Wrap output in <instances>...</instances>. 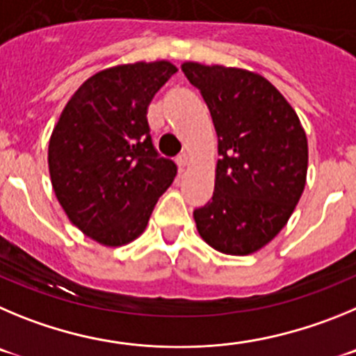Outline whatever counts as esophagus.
<instances>
[{
    "mask_svg": "<svg viewBox=\"0 0 356 356\" xmlns=\"http://www.w3.org/2000/svg\"><path fill=\"white\" fill-rule=\"evenodd\" d=\"M175 163H177V168H179V172H184L186 170V166H188V156L186 154H182V156H179L177 159H175Z\"/></svg>",
    "mask_w": 356,
    "mask_h": 356,
    "instance_id": "esophagus-1",
    "label": "esophagus"
}]
</instances>
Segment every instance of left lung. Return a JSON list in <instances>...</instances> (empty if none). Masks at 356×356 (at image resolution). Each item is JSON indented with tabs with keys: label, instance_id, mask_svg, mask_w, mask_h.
Segmentation results:
<instances>
[{
	"label": "left lung",
	"instance_id": "left-lung-1",
	"mask_svg": "<svg viewBox=\"0 0 356 356\" xmlns=\"http://www.w3.org/2000/svg\"><path fill=\"white\" fill-rule=\"evenodd\" d=\"M218 134L213 198L193 211L200 238L250 255L286 227L307 182V134L286 97L257 72L184 62Z\"/></svg>",
	"mask_w": 356,
	"mask_h": 356
}]
</instances>
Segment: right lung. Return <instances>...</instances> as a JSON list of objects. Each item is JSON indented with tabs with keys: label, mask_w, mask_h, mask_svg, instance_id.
Here are the masks:
<instances>
[{
	"label": "right lung",
	"mask_w": 356,
	"mask_h": 356,
	"mask_svg": "<svg viewBox=\"0 0 356 356\" xmlns=\"http://www.w3.org/2000/svg\"><path fill=\"white\" fill-rule=\"evenodd\" d=\"M177 67L166 60L104 69L63 108L49 138L51 184L70 223L104 246L145 230L177 166L159 158L147 108Z\"/></svg>",
	"instance_id": "obj_1"
}]
</instances>
